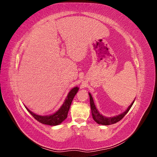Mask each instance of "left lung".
<instances>
[{
  "instance_id": "obj_1",
  "label": "left lung",
  "mask_w": 157,
  "mask_h": 157,
  "mask_svg": "<svg viewBox=\"0 0 157 157\" xmlns=\"http://www.w3.org/2000/svg\"><path fill=\"white\" fill-rule=\"evenodd\" d=\"M88 94H89V96H90V107H91V111H92V115L93 119L95 121V122H96L98 124H101V125H105V126L111 125V124H115V123L118 122V121H120L122 118L126 115V113L129 111V110L132 107L133 104H134V101L136 99V98H135L134 100L132 102L130 106L127 108V109L124 112H123L122 113L120 114V115H118L111 117H107L103 116L102 114H101L99 112L98 109L96 107V105H95L91 94H90V92Z\"/></svg>"
}]
</instances>
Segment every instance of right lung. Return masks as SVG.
<instances>
[{"label":"right lung","instance_id":"add662e5","mask_svg":"<svg viewBox=\"0 0 157 157\" xmlns=\"http://www.w3.org/2000/svg\"><path fill=\"white\" fill-rule=\"evenodd\" d=\"M78 89L79 88L77 86L74 87L71 89L68 93L67 98H65L62 105L60 107L58 111H56L53 114H51L50 115L42 116L36 115V114L31 111L27 107L25 106V107L37 121H39V122L42 123V124L50 126L59 125L67 118L71 103H72V101L74 97L75 96V95L78 92Z\"/></svg>","mask_w":157,"mask_h":157}]
</instances>
